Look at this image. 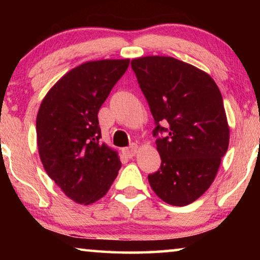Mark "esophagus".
Wrapping results in <instances>:
<instances>
[{
    "label": "esophagus",
    "instance_id": "esophagus-1",
    "mask_svg": "<svg viewBox=\"0 0 260 260\" xmlns=\"http://www.w3.org/2000/svg\"><path fill=\"white\" fill-rule=\"evenodd\" d=\"M123 152H124V155L126 156V157H129V158L134 157L135 154L137 152V145L136 144H131L129 148L123 149Z\"/></svg>",
    "mask_w": 260,
    "mask_h": 260
}]
</instances>
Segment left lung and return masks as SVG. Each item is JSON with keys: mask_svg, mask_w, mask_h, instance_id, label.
I'll list each match as a JSON object with an SVG mask.
<instances>
[{"mask_svg": "<svg viewBox=\"0 0 260 260\" xmlns=\"http://www.w3.org/2000/svg\"><path fill=\"white\" fill-rule=\"evenodd\" d=\"M131 67L154 117L161 156L149 183L167 204L189 205L214 181L229 148L219 87L207 73L170 56L134 59Z\"/></svg>", "mask_w": 260, "mask_h": 260, "instance_id": "8db88e82", "label": "left lung"}]
</instances>
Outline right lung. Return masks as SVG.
Instances as JSON below:
<instances>
[{"label": "right lung", "mask_w": 260, "mask_h": 260, "mask_svg": "<svg viewBox=\"0 0 260 260\" xmlns=\"http://www.w3.org/2000/svg\"><path fill=\"white\" fill-rule=\"evenodd\" d=\"M130 60L85 62L65 74L42 101L37 117L39 154L46 173L78 204L108 193L118 155L102 143L98 112Z\"/></svg>", "instance_id": "1"}]
</instances>
